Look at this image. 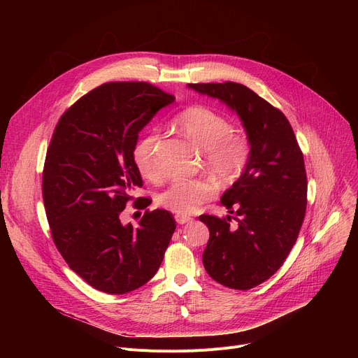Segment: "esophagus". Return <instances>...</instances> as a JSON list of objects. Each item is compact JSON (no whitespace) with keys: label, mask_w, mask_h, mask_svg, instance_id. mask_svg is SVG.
Here are the masks:
<instances>
[{"label":"esophagus","mask_w":358,"mask_h":358,"mask_svg":"<svg viewBox=\"0 0 358 358\" xmlns=\"http://www.w3.org/2000/svg\"><path fill=\"white\" fill-rule=\"evenodd\" d=\"M193 219L190 217V216H185V215H176V222L178 223V224H184V223H189V222H192Z\"/></svg>","instance_id":"1"}]
</instances>
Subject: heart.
I'll list each match as a JSON object with an SVG mask.
<instances>
[{
	"instance_id": "1",
	"label": "heart",
	"mask_w": 358,
	"mask_h": 358,
	"mask_svg": "<svg viewBox=\"0 0 358 358\" xmlns=\"http://www.w3.org/2000/svg\"><path fill=\"white\" fill-rule=\"evenodd\" d=\"M181 134L204 150V164L222 181L236 180L251 158V143L247 135L235 134L227 116L208 106H192L176 117ZM158 135L148 134L134 149V162L148 180H158L161 165L158 159ZM216 193L215 182L208 177L178 181L158 194L161 208L177 215H190L200 204Z\"/></svg>"
}]
</instances>
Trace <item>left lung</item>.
<instances>
[{
  "mask_svg": "<svg viewBox=\"0 0 358 358\" xmlns=\"http://www.w3.org/2000/svg\"><path fill=\"white\" fill-rule=\"evenodd\" d=\"M236 111L251 143V158L220 203L236 215H201L210 236L203 266L217 283L250 290L286 261L302 228L308 203L303 154L287 117L238 83L189 84Z\"/></svg>",
  "mask_w": 358,
  "mask_h": 358,
  "instance_id": "1",
  "label": "left lung"
}]
</instances>
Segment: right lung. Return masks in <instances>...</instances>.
Here are the masks:
<instances>
[{
	"label": "right lung",
	"instance_id": "obj_1",
	"mask_svg": "<svg viewBox=\"0 0 358 358\" xmlns=\"http://www.w3.org/2000/svg\"><path fill=\"white\" fill-rule=\"evenodd\" d=\"M174 96L148 83H107L61 116L46 152L42 194L52 239L71 270L108 294L136 290L158 271L176 231L168 210L120 222L142 187L134 162L139 131ZM150 204L135 200L136 209Z\"/></svg>",
	"mask_w": 358,
	"mask_h": 358
}]
</instances>
